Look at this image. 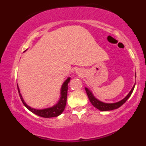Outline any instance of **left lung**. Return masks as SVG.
Segmentation results:
<instances>
[{"mask_svg":"<svg viewBox=\"0 0 146 146\" xmlns=\"http://www.w3.org/2000/svg\"><path fill=\"white\" fill-rule=\"evenodd\" d=\"M135 77H136V73H135ZM135 84H134L131 90L129 92L128 94L127 95L123 100H121V101L115 102V103H105V102L100 101V100H98V98H95V95H93V93H92V91L89 89V88H88L87 87H85V90H86L87 95H88L90 103L92 104V105H93V106H95V108H98V110H101V111H108V110H113L117 109V108L123 105V104L128 100V99L130 97L132 92H133L134 88H135Z\"/></svg>","mask_w":146,"mask_h":146,"instance_id":"left-lung-1","label":"left lung"}]
</instances>
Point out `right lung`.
<instances>
[{
    "label": "right lung",
    "instance_id": "1",
    "mask_svg": "<svg viewBox=\"0 0 146 146\" xmlns=\"http://www.w3.org/2000/svg\"><path fill=\"white\" fill-rule=\"evenodd\" d=\"M70 80H71V78H68L64 82L62 85L61 89H60V97L58 102H57L56 104L52 106L51 107H48V108H42V109H36V108H31L29 106H28L26 104V102H25V100H23V96H22L21 93V90H20L19 87H18V85L17 84L18 93H19L20 98H21L23 104L31 113L38 115V116L44 117V118L56 117L59 116V115H60L63 113L65 106H66V99H67L68 84L70 82Z\"/></svg>",
    "mask_w": 146,
    "mask_h": 146
}]
</instances>
